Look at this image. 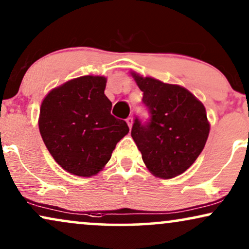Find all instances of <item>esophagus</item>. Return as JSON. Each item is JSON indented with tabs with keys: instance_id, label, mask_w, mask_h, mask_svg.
<instances>
[{
	"instance_id": "1",
	"label": "esophagus",
	"mask_w": 249,
	"mask_h": 249,
	"mask_svg": "<svg viewBox=\"0 0 249 249\" xmlns=\"http://www.w3.org/2000/svg\"><path fill=\"white\" fill-rule=\"evenodd\" d=\"M126 123H127V125H128V127H132V125H133V118L132 117H128L127 119H126Z\"/></svg>"
}]
</instances>
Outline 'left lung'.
Returning <instances> with one entry per match:
<instances>
[{"label": "left lung", "instance_id": "obj_1", "mask_svg": "<svg viewBox=\"0 0 249 249\" xmlns=\"http://www.w3.org/2000/svg\"><path fill=\"white\" fill-rule=\"evenodd\" d=\"M143 92L150 119L135 117L131 135L142 160L155 177L174 178L195 162L208 139L206 108L186 88L132 72Z\"/></svg>", "mask_w": 249, "mask_h": 249}]
</instances>
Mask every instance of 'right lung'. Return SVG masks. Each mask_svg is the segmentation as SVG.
Wrapping results in <instances>:
<instances>
[{
    "label": "right lung",
    "instance_id": "1",
    "mask_svg": "<svg viewBox=\"0 0 249 249\" xmlns=\"http://www.w3.org/2000/svg\"><path fill=\"white\" fill-rule=\"evenodd\" d=\"M107 78L84 75L47 94L39 130L47 149L65 171L79 177L99 174L112 150L128 133L126 122L110 114Z\"/></svg>",
    "mask_w": 249,
    "mask_h": 249
}]
</instances>
